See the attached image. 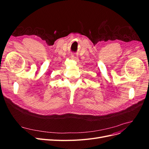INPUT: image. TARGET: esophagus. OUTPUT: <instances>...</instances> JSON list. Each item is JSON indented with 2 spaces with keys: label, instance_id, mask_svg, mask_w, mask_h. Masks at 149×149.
<instances>
[{
  "label": "esophagus",
  "instance_id": "34e87169",
  "mask_svg": "<svg viewBox=\"0 0 149 149\" xmlns=\"http://www.w3.org/2000/svg\"><path fill=\"white\" fill-rule=\"evenodd\" d=\"M70 58H71V59H72V60L75 61H76V62L78 61V57H76V56H73V55H72V56H70Z\"/></svg>",
  "mask_w": 149,
  "mask_h": 149
}]
</instances>
